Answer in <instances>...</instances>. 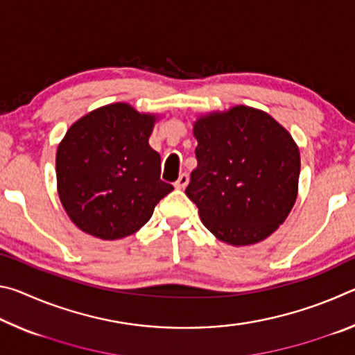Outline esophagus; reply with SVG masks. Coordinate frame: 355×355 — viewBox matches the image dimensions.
I'll return each instance as SVG.
<instances>
[{"instance_id":"1","label":"esophagus","mask_w":355,"mask_h":355,"mask_svg":"<svg viewBox=\"0 0 355 355\" xmlns=\"http://www.w3.org/2000/svg\"><path fill=\"white\" fill-rule=\"evenodd\" d=\"M188 182H189V177L186 175V173H182V175L178 177L177 182L173 183V186H175L177 189H184V188H186V184H188Z\"/></svg>"}]
</instances>
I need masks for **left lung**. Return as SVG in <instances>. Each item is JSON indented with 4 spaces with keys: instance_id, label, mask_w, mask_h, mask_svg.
<instances>
[{
    "instance_id": "left-lung-1",
    "label": "left lung",
    "mask_w": 355,
    "mask_h": 355,
    "mask_svg": "<svg viewBox=\"0 0 355 355\" xmlns=\"http://www.w3.org/2000/svg\"><path fill=\"white\" fill-rule=\"evenodd\" d=\"M197 167L186 196L213 235L232 245L263 241L297 197L300 155L291 135L260 110L235 106L194 123Z\"/></svg>"
}]
</instances>
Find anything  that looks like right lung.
Listing matches in <instances>:
<instances>
[{
  "label": "right lung",
  "mask_w": 355,
  "mask_h": 355,
  "mask_svg": "<svg viewBox=\"0 0 355 355\" xmlns=\"http://www.w3.org/2000/svg\"><path fill=\"white\" fill-rule=\"evenodd\" d=\"M156 116L112 103L71 125L56 153L58 194L71 222L100 239L125 238L152 218L173 186L148 146Z\"/></svg>",
  "instance_id": "add662e5"
}]
</instances>
